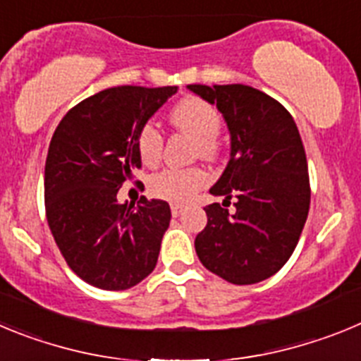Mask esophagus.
Segmentation results:
<instances>
[{"label":"esophagus","mask_w":361,"mask_h":361,"mask_svg":"<svg viewBox=\"0 0 361 361\" xmlns=\"http://www.w3.org/2000/svg\"><path fill=\"white\" fill-rule=\"evenodd\" d=\"M184 206H180V204H171V215L173 216H178L180 213H183Z\"/></svg>","instance_id":"34e87169"}]
</instances>
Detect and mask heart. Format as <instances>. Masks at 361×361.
Segmentation results:
<instances>
[{"mask_svg":"<svg viewBox=\"0 0 361 361\" xmlns=\"http://www.w3.org/2000/svg\"><path fill=\"white\" fill-rule=\"evenodd\" d=\"M175 128L190 133L199 142V152L202 157H212L216 152L215 137L220 132L219 110L199 97L183 99L171 110L170 116ZM161 130L153 123L142 124L137 133V152L145 164H155L162 153ZM209 173L202 168H166L149 178L148 188L152 195L170 200L175 204L190 202L202 188L208 186Z\"/></svg>","mask_w":361,"mask_h":361,"instance_id":"b5f03b06","label":"heart"}]
</instances>
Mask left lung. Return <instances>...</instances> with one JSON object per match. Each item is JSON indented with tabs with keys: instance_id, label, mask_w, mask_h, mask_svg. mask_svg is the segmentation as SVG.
<instances>
[{
	"instance_id": "1",
	"label": "left lung",
	"mask_w": 361,
	"mask_h": 361,
	"mask_svg": "<svg viewBox=\"0 0 361 361\" xmlns=\"http://www.w3.org/2000/svg\"><path fill=\"white\" fill-rule=\"evenodd\" d=\"M188 88L216 104L231 135L228 166L209 190L224 202L204 208L199 260L237 286L262 282L288 262L307 220L311 188L298 128L279 101L251 86ZM231 196L235 209L229 212Z\"/></svg>"
}]
</instances>
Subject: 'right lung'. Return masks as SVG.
I'll return each instance as SVG.
<instances>
[{
  "instance_id": "obj_1",
  "label": "right lung",
  "mask_w": 361,
  "mask_h": 361,
  "mask_svg": "<svg viewBox=\"0 0 361 361\" xmlns=\"http://www.w3.org/2000/svg\"><path fill=\"white\" fill-rule=\"evenodd\" d=\"M177 86H116L85 99L57 124L44 164V209L70 269L90 286L123 291L155 269L171 212L117 191L141 168L137 133Z\"/></svg>"
}]
</instances>
